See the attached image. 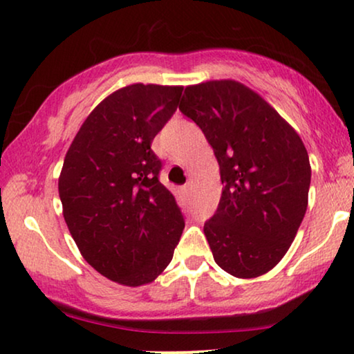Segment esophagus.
<instances>
[{
	"mask_svg": "<svg viewBox=\"0 0 354 354\" xmlns=\"http://www.w3.org/2000/svg\"><path fill=\"white\" fill-rule=\"evenodd\" d=\"M182 190H183V193H185V195H190L192 185H190V183H188V185H185V187H183V188H182Z\"/></svg>",
	"mask_w": 354,
	"mask_h": 354,
	"instance_id": "1",
	"label": "esophagus"
}]
</instances>
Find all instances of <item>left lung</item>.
<instances>
[{
  "mask_svg": "<svg viewBox=\"0 0 354 354\" xmlns=\"http://www.w3.org/2000/svg\"><path fill=\"white\" fill-rule=\"evenodd\" d=\"M178 109L203 130L221 167L222 196L205 235L216 264L251 279L274 268L301 225L311 166L298 133L235 80L187 86Z\"/></svg>",
  "mask_w": 354,
  "mask_h": 354,
  "instance_id": "obj_1",
  "label": "left lung"
}]
</instances>
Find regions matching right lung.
<instances>
[{
  "instance_id": "right-lung-1",
  "label": "right lung",
  "mask_w": 354,
  "mask_h": 354,
  "mask_svg": "<svg viewBox=\"0 0 354 354\" xmlns=\"http://www.w3.org/2000/svg\"><path fill=\"white\" fill-rule=\"evenodd\" d=\"M182 90L135 84L114 91L86 118L61 171L64 219L82 256L129 287L153 282L167 268L185 227L151 149Z\"/></svg>"
}]
</instances>
